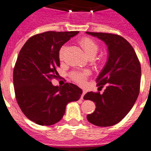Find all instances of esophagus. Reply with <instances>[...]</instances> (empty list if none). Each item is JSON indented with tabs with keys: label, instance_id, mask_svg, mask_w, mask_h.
I'll list each match as a JSON object with an SVG mask.
<instances>
[{
	"label": "esophagus",
	"instance_id": "1",
	"mask_svg": "<svg viewBox=\"0 0 151 151\" xmlns=\"http://www.w3.org/2000/svg\"><path fill=\"white\" fill-rule=\"evenodd\" d=\"M86 94V91L85 90H83V91H82V96H81V99H83V97H84V95H85V94Z\"/></svg>",
	"mask_w": 151,
	"mask_h": 151
}]
</instances>
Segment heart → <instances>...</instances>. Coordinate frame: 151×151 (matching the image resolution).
Wrapping results in <instances>:
<instances>
[{"label":"heart","mask_w":151,"mask_h":151,"mask_svg":"<svg viewBox=\"0 0 151 151\" xmlns=\"http://www.w3.org/2000/svg\"><path fill=\"white\" fill-rule=\"evenodd\" d=\"M79 44L83 49L85 55L88 57H90V56H94V57L96 55L97 50H98V46L94 40L86 37V38H83L82 39H81V41H79ZM64 51H65V47L63 46L60 49L59 51V58L61 60L63 59ZM88 75L89 73L86 71L74 72L71 74V78L73 81H75L77 83L80 84V85H83V84H85Z\"/></svg>","instance_id":"1"}]
</instances>
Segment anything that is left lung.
<instances>
[{"mask_svg":"<svg viewBox=\"0 0 151 151\" xmlns=\"http://www.w3.org/2000/svg\"><path fill=\"white\" fill-rule=\"evenodd\" d=\"M106 44L108 59L97 78V86L106 88L103 94L88 92L85 100L95 103V110L87 116L89 122L111 126L120 122L134 106L139 94L141 64L132 46L122 36L86 32Z\"/></svg>","mask_w":151,"mask_h":151,"instance_id":"1","label":"left lung"}]
</instances>
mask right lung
I'll return each instance as SVG.
<instances>
[{"instance_id": "obj_1", "label": "right lung", "mask_w": 151, "mask_h": 151, "mask_svg": "<svg viewBox=\"0 0 151 151\" xmlns=\"http://www.w3.org/2000/svg\"><path fill=\"white\" fill-rule=\"evenodd\" d=\"M78 33L46 32L26 41L19 51L13 69L16 98L22 113L41 125H51L63 116L66 105L81 97L82 90L66 83L54 86L52 78L58 77L61 47Z\"/></svg>"}]
</instances>
